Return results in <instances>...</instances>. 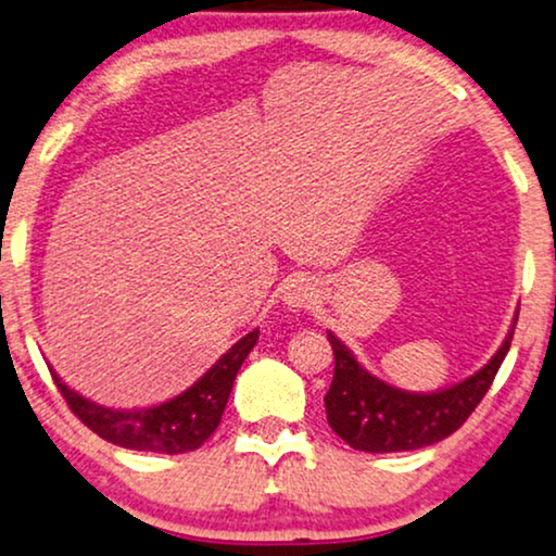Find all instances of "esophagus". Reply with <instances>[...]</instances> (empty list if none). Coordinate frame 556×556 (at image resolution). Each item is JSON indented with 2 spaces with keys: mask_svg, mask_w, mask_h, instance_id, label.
Segmentation results:
<instances>
[{
  "mask_svg": "<svg viewBox=\"0 0 556 556\" xmlns=\"http://www.w3.org/2000/svg\"><path fill=\"white\" fill-rule=\"evenodd\" d=\"M311 298V285H307L305 279H290V282L285 285V302L290 307H307Z\"/></svg>",
  "mask_w": 556,
  "mask_h": 556,
  "instance_id": "obj_1",
  "label": "esophagus"
}]
</instances>
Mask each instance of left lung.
Segmentation results:
<instances>
[{"label":"left lung","mask_w":556,"mask_h":556,"mask_svg":"<svg viewBox=\"0 0 556 556\" xmlns=\"http://www.w3.org/2000/svg\"><path fill=\"white\" fill-rule=\"evenodd\" d=\"M513 328L505 336L503 346L480 371H475L465 382L439 392H405L390 388L388 382L369 375L354 359L346 343L328 333L336 359L333 382L326 392L328 426L349 446L371 454L413 452V448L431 446L435 441L446 439L472 416L480 400L488 395L510 349Z\"/></svg>","instance_id":"obj_1"}]
</instances>
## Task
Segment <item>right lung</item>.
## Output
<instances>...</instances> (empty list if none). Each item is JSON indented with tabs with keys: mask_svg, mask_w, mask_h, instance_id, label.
Masks as SVG:
<instances>
[{
	"mask_svg": "<svg viewBox=\"0 0 556 556\" xmlns=\"http://www.w3.org/2000/svg\"><path fill=\"white\" fill-rule=\"evenodd\" d=\"M256 341L258 328L233 343L181 395L166 400L161 405L140 407V410H112V407L91 403V400L81 397L79 392L68 390L55 377V371L53 382L63 400H66V405L72 407L74 416L84 426L91 428L100 439L110 441V444L132 448V452L185 454L205 444L217 424H220L230 390H233V379L245 356L256 346Z\"/></svg>",
	"mask_w": 556,
	"mask_h": 556,
	"instance_id": "obj_1",
	"label": "right lung"
}]
</instances>
